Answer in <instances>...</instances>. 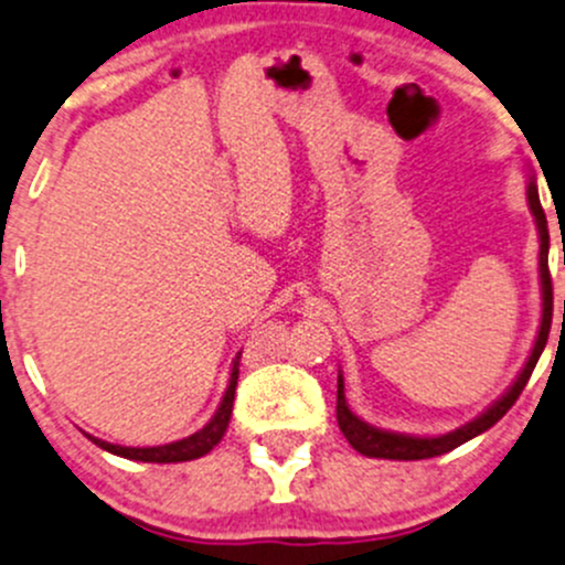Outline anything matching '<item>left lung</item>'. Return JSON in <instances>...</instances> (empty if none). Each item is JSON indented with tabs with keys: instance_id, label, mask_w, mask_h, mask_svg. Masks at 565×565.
Returning <instances> with one entry per match:
<instances>
[{
	"instance_id": "obj_1",
	"label": "left lung",
	"mask_w": 565,
	"mask_h": 565,
	"mask_svg": "<svg viewBox=\"0 0 565 565\" xmlns=\"http://www.w3.org/2000/svg\"><path fill=\"white\" fill-rule=\"evenodd\" d=\"M527 206H531L533 217H536L539 225V239H542V249H539V275H542V326H539V337L536 345H533L531 356H527L525 367H522L520 377L509 386V392L492 403L490 408L481 413L479 418L473 422L462 424V427L455 429V433L438 435V438H413V435H399V433H386V429L370 427L367 422L356 416L345 403V383H342V375L337 377V424H340L342 435L348 438V444L364 457H381V459H429V457H440L446 451L457 449L462 446L465 440L476 438V435L487 433L492 424H498L500 418L509 413L511 405L516 403V397L522 394L525 383L531 381V372L536 367L539 356H542L546 337H550V326H552V277H550V264H546V255H550V231H546V214L542 209V201H539V190H536V179L531 177L527 182ZM563 312H565V301H563Z\"/></svg>"
}]
</instances>
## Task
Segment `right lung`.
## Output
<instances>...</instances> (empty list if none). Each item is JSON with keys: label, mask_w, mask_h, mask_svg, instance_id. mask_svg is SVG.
<instances>
[{"label": "right lung", "mask_w": 565, "mask_h": 565, "mask_svg": "<svg viewBox=\"0 0 565 565\" xmlns=\"http://www.w3.org/2000/svg\"><path fill=\"white\" fill-rule=\"evenodd\" d=\"M239 356H242V353H239ZM239 356H236L234 370H231L228 388H225L223 403H220L217 413H214L212 422H209L206 427L198 429V433L190 435V438L173 440V444H166V446H149V449H132V446H116V444H108V440L92 438V435H86V438H89L92 444L100 446V449L110 451V455L125 457V459H138V462H188V459H198V457L209 455V451H212L214 446H217L220 440H223L225 429H228L231 411H234L236 381H239Z\"/></svg>", "instance_id": "1"}]
</instances>
